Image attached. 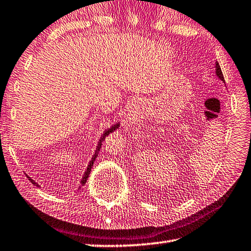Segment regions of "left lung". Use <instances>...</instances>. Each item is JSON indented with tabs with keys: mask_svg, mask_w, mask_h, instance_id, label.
Here are the masks:
<instances>
[{
	"mask_svg": "<svg viewBox=\"0 0 251 251\" xmlns=\"http://www.w3.org/2000/svg\"><path fill=\"white\" fill-rule=\"evenodd\" d=\"M216 75H217V77H219L220 79H222V81L225 83L224 75H223V73H222V70H221V67H220L219 63H216Z\"/></svg>",
	"mask_w": 251,
	"mask_h": 251,
	"instance_id": "obj_1",
	"label": "left lung"
}]
</instances>
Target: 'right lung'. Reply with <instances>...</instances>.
<instances>
[{
  "mask_svg": "<svg viewBox=\"0 0 251 251\" xmlns=\"http://www.w3.org/2000/svg\"><path fill=\"white\" fill-rule=\"evenodd\" d=\"M119 126H120L119 124H117V125H113L111 127H109V129H108V130H106L105 132H103V134L101 135L100 140H99V142H98V145H97L96 152H95V154H94V156H93V157H92L91 162H89L88 166H87V169H86V172H85L84 176H83V178H82V180H81V186H84V184L86 183V181H87V178L89 177V174H91V170H92V167H93V165H94V162H95V160H96L97 154H98V152H99V150H100V148H101V143H102V142H103V140H105L106 136L109 135V134L111 133V132H113V131H115L116 129H118V127H119ZM27 177H28V176H27ZM28 179H29L30 182H31L32 184H35V186L39 187V184H38L36 181L32 180V179H31L30 177H28Z\"/></svg>",
  "mask_w": 251,
  "mask_h": 251,
  "instance_id": "right-lung-1",
  "label": "right lung"
}]
</instances>
